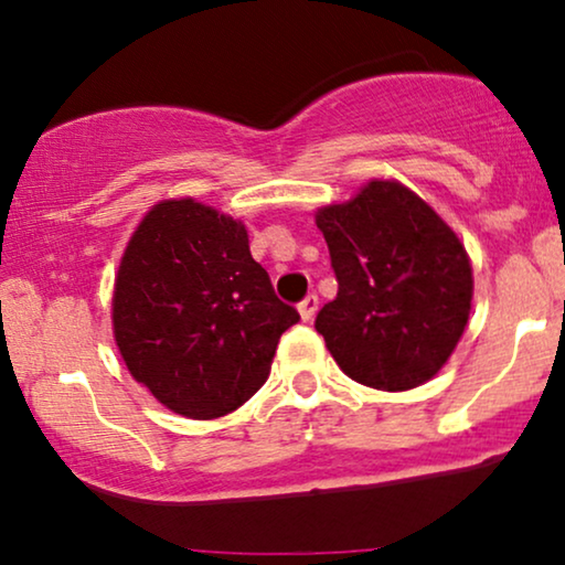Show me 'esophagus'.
I'll return each instance as SVG.
<instances>
[{"mask_svg": "<svg viewBox=\"0 0 565 565\" xmlns=\"http://www.w3.org/2000/svg\"><path fill=\"white\" fill-rule=\"evenodd\" d=\"M316 310H318V297H316V295H308V297H305V300L300 302V316H302V321H312V316H316Z\"/></svg>", "mask_w": 565, "mask_h": 565, "instance_id": "esophagus-1", "label": "esophagus"}]
</instances>
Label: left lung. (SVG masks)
<instances>
[{"label": "left lung", "mask_w": 565, "mask_h": 565, "mask_svg": "<svg viewBox=\"0 0 565 565\" xmlns=\"http://www.w3.org/2000/svg\"><path fill=\"white\" fill-rule=\"evenodd\" d=\"M316 226L339 284L316 331L339 369L384 392L429 382L471 312V263L452 228L397 181L318 210Z\"/></svg>", "instance_id": "8db88e82"}]
</instances>
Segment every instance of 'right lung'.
Returning <instances> with one entry per match:
<instances>
[{"label": "right lung", "instance_id": "1", "mask_svg": "<svg viewBox=\"0 0 565 565\" xmlns=\"http://www.w3.org/2000/svg\"><path fill=\"white\" fill-rule=\"evenodd\" d=\"M297 321L249 255L247 228L194 200L149 210L115 278L113 329L128 371L186 418L247 403Z\"/></svg>", "mask_w": 565, "mask_h": 565}]
</instances>
